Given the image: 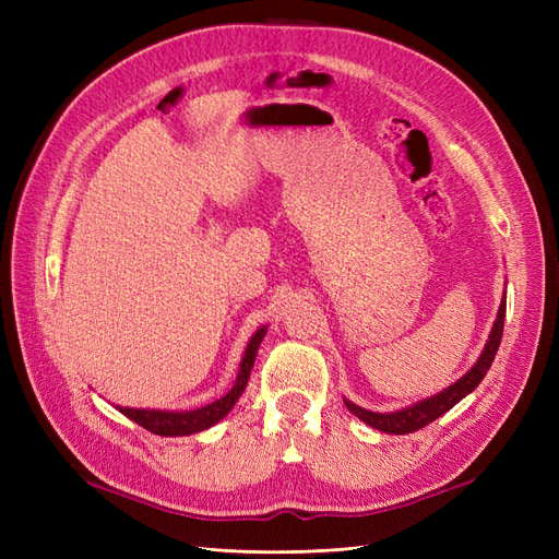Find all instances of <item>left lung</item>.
Instances as JSON below:
<instances>
[{"label": "left lung", "instance_id": "8db88e82", "mask_svg": "<svg viewBox=\"0 0 559 559\" xmlns=\"http://www.w3.org/2000/svg\"><path fill=\"white\" fill-rule=\"evenodd\" d=\"M503 319H506V294H503V300L499 306L492 331H489V337H487V343L480 352L478 361L473 364L460 380L452 382L450 386H445L443 392L421 399L417 403L405 405V408H399L394 413H373V411L361 408V405H357L349 399H343L345 405H347V411L352 415H357L361 421H366L368 427H373V429L384 431V433H399V436L401 433H413L421 427L431 425L433 419H438L441 415H445L450 408H454L456 403L466 399L473 392V389H476L483 382L489 366H492V361L497 357V349H499L501 335H503Z\"/></svg>", "mask_w": 559, "mask_h": 559}]
</instances>
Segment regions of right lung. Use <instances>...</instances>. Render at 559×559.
Returning <instances> with one entry per match:
<instances>
[{
  "instance_id": "obj_1",
  "label": "right lung",
  "mask_w": 559,
  "mask_h": 559,
  "mask_svg": "<svg viewBox=\"0 0 559 559\" xmlns=\"http://www.w3.org/2000/svg\"><path fill=\"white\" fill-rule=\"evenodd\" d=\"M265 333H267V326H261V329H257V333L249 337V343H247L245 354H242L240 368H238V378H235L233 386L222 399L202 405V408H195V411H154V408H123V405H114V408L118 413H123L128 419L138 421L140 427H144L146 431L156 433V436H191V433L205 431V429L214 427L216 421H222L233 411V405L238 403V399L242 396L245 386L249 382V376H251L253 361H257V352L261 347V341H263Z\"/></svg>"
}]
</instances>
